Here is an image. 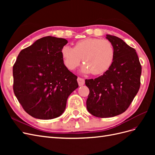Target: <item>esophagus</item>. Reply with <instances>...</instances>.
<instances>
[{
    "label": "esophagus",
    "mask_w": 155,
    "mask_h": 155,
    "mask_svg": "<svg viewBox=\"0 0 155 155\" xmlns=\"http://www.w3.org/2000/svg\"><path fill=\"white\" fill-rule=\"evenodd\" d=\"M78 85L79 86H83L84 84H85V80H84V79L81 78H78Z\"/></svg>",
    "instance_id": "esophagus-1"
}]
</instances>
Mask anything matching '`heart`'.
<instances>
[{
	"label": "heart",
	"instance_id": "heart-1",
	"mask_svg": "<svg viewBox=\"0 0 155 155\" xmlns=\"http://www.w3.org/2000/svg\"><path fill=\"white\" fill-rule=\"evenodd\" d=\"M64 64L74 70L80 63L85 62L81 68L83 74L100 75L107 72L114 60L115 50L109 41L97 38H87L78 41L74 48L68 45L61 50Z\"/></svg>",
	"mask_w": 155,
	"mask_h": 155
}]
</instances>
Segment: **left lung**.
Instances as JSON below:
<instances>
[{"mask_svg":"<svg viewBox=\"0 0 155 155\" xmlns=\"http://www.w3.org/2000/svg\"><path fill=\"white\" fill-rule=\"evenodd\" d=\"M114 46V60L104 75L86 79L87 109L98 118H110L128 109L139 91L142 67L136 50L119 37L107 34Z\"/></svg>","mask_w":155,"mask_h":155,"instance_id":"left-lung-1","label":"left lung"}]
</instances>
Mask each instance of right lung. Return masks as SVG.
<instances>
[{
	"instance_id": "add662e5",
	"label": "right lung",
	"mask_w": 155,
	"mask_h": 155,
	"mask_svg": "<svg viewBox=\"0 0 155 155\" xmlns=\"http://www.w3.org/2000/svg\"><path fill=\"white\" fill-rule=\"evenodd\" d=\"M68 43L47 36L21 51L13 67V91L24 110L35 118L61 115L78 77L64 64L61 50Z\"/></svg>"
}]
</instances>
